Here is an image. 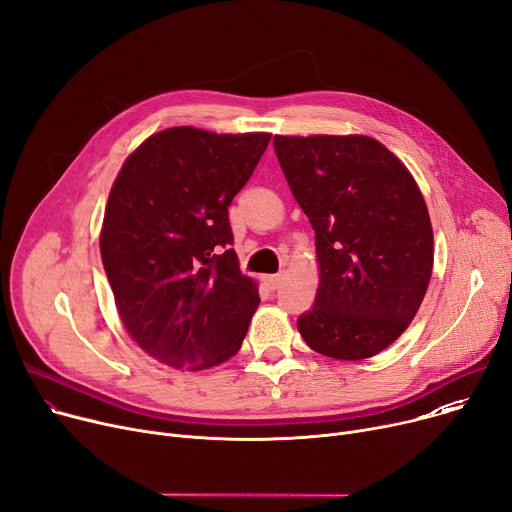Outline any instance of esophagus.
Here are the masks:
<instances>
[{
  "instance_id": "34e87169",
  "label": "esophagus",
  "mask_w": 512,
  "mask_h": 512,
  "mask_svg": "<svg viewBox=\"0 0 512 512\" xmlns=\"http://www.w3.org/2000/svg\"><path fill=\"white\" fill-rule=\"evenodd\" d=\"M282 280H284V276H282V274L269 276V278H267V286H269L271 290H278V288H280V284H282Z\"/></svg>"
}]
</instances>
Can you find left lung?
Listing matches in <instances>:
<instances>
[{
  "mask_svg": "<svg viewBox=\"0 0 512 512\" xmlns=\"http://www.w3.org/2000/svg\"><path fill=\"white\" fill-rule=\"evenodd\" d=\"M274 150L321 267L300 335L335 360L383 352L416 317L432 276V226L414 177L366 135H276Z\"/></svg>",
  "mask_w": 512,
  "mask_h": 512,
  "instance_id": "left-lung-1",
  "label": "left lung"
}]
</instances>
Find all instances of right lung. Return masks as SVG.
<instances>
[{
	"label": "right lung",
	"mask_w": 512,
	"mask_h": 512,
	"mask_svg": "<svg viewBox=\"0 0 512 512\" xmlns=\"http://www.w3.org/2000/svg\"><path fill=\"white\" fill-rule=\"evenodd\" d=\"M269 140L170 127L125 160L111 189L102 265L125 329L168 366L210 368L243 346L259 292L238 269L228 206Z\"/></svg>",
	"instance_id": "obj_1"
}]
</instances>
